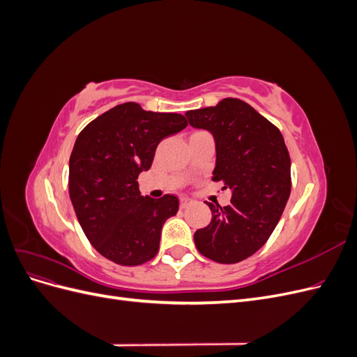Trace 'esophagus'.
<instances>
[{"instance_id":"obj_1","label":"esophagus","mask_w":357,"mask_h":357,"mask_svg":"<svg viewBox=\"0 0 357 357\" xmlns=\"http://www.w3.org/2000/svg\"><path fill=\"white\" fill-rule=\"evenodd\" d=\"M190 204H192V201H190L189 198H181V199H180V207H181V208H188Z\"/></svg>"}]
</instances>
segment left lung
Instances as JSON below:
<instances>
[{
	"label": "left lung",
	"instance_id": "8db88e82",
	"mask_svg": "<svg viewBox=\"0 0 357 357\" xmlns=\"http://www.w3.org/2000/svg\"><path fill=\"white\" fill-rule=\"evenodd\" d=\"M193 128L215 139L213 181L232 189L226 207L207 202L211 222L193 235L198 252L218 264H236L261 248L282 218L291 189L290 156L280 129L238 98L186 113Z\"/></svg>",
	"mask_w": 357,
	"mask_h": 357
}]
</instances>
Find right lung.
Here are the masks:
<instances>
[{"label": "right lung", "instance_id": "right-lung-1", "mask_svg": "<svg viewBox=\"0 0 357 357\" xmlns=\"http://www.w3.org/2000/svg\"><path fill=\"white\" fill-rule=\"evenodd\" d=\"M186 126L183 114L125 102L93 119L75 139L70 198L86 238L109 261L137 266L156 256L162 226L177 214L178 198H144L137 180L152 167L162 139Z\"/></svg>", "mask_w": 357, "mask_h": 357}]
</instances>
